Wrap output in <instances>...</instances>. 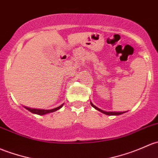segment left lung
Instances as JSON below:
<instances>
[{"label":"left lung","mask_w":158,"mask_h":158,"mask_svg":"<svg viewBox=\"0 0 158 158\" xmlns=\"http://www.w3.org/2000/svg\"><path fill=\"white\" fill-rule=\"evenodd\" d=\"M90 103H91V105H92V107H94V108H95L96 110H99V111H100V112L103 113V114H106V115H108V116H118V115H120V114H124V113H125V112H106V111L102 110L99 109L98 107H95V106H94L92 102H90Z\"/></svg>","instance_id":"left-lung-1"}]
</instances>
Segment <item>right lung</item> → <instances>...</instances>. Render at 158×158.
Listing matches in <instances>:
<instances>
[{"label":"right lung","instance_id":"1","mask_svg":"<svg viewBox=\"0 0 158 158\" xmlns=\"http://www.w3.org/2000/svg\"><path fill=\"white\" fill-rule=\"evenodd\" d=\"M64 104H61L60 106H59L58 107H56V108L52 109V110H40V109H31V108H29V107H26V109H27L28 110L30 111L31 113L35 114H38V115H45L47 114H50V113L54 112V111L57 110L60 108L63 107Z\"/></svg>","mask_w":158,"mask_h":158}]
</instances>
